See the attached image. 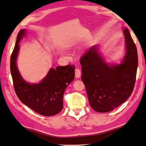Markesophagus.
<instances>
[{
  "label": "esophagus",
  "instance_id": "obj_1",
  "mask_svg": "<svg viewBox=\"0 0 146 146\" xmlns=\"http://www.w3.org/2000/svg\"><path fill=\"white\" fill-rule=\"evenodd\" d=\"M81 70H79V68H76L75 69V76L76 78H79L81 77Z\"/></svg>",
  "mask_w": 146,
  "mask_h": 146
}]
</instances>
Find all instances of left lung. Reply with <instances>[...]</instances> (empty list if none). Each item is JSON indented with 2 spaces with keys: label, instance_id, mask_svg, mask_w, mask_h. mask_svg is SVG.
<instances>
[{
  "label": "left lung",
  "instance_id": "left-lung-1",
  "mask_svg": "<svg viewBox=\"0 0 146 146\" xmlns=\"http://www.w3.org/2000/svg\"><path fill=\"white\" fill-rule=\"evenodd\" d=\"M126 54L119 65H109L99 53L98 46H92L81 58V79L89 103L98 112L111 111L130 97L135 82L138 55L128 29L123 30Z\"/></svg>",
  "mask_w": 146,
  "mask_h": 146
}]
</instances>
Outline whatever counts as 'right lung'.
Here are the masks:
<instances>
[{
  "label": "right lung",
  "mask_w": 146,
  "mask_h": 146,
  "mask_svg": "<svg viewBox=\"0 0 146 146\" xmlns=\"http://www.w3.org/2000/svg\"><path fill=\"white\" fill-rule=\"evenodd\" d=\"M25 30L19 32L15 48L11 56L10 68L16 94L22 103L42 116H54L64 107V94L75 76V66L67 65L50 68L40 83L29 84L22 78L16 66L19 42Z\"/></svg>",
  "instance_id": "right-lung-1"
}]
</instances>
